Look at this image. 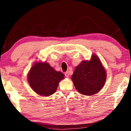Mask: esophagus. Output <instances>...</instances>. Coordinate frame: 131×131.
<instances>
[{
	"label": "esophagus",
	"mask_w": 131,
	"mask_h": 131,
	"mask_svg": "<svg viewBox=\"0 0 131 131\" xmlns=\"http://www.w3.org/2000/svg\"><path fill=\"white\" fill-rule=\"evenodd\" d=\"M65 77H66V78H69V71L65 72Z\"/></svg>",
	"instance_id": "esophagus-1"
}]
</instances>
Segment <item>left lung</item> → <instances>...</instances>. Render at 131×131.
I'll return each instance as SVG.
<instances>
[{
    "instance_id": "1",
    "label": "left lung",
    "mask_w": 131,
    "mask_h": 131,
    "mask_svg": "<svg viewBox=\"0 0 131 131\" xmlns=\"http://www.w3.org/2000/svg\"><path fill=\"white\" fill-rule=\"evenodd\" d=\"M71 79L80 93L91 96L98 93L104 87L106 73L99 58L94 54L90 61H83L77 66Z\"/></svg>"
}]
</instances>
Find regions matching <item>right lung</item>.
<instances>
[{"instance_id":"obj_1","label":"right lung","mask_w":131,"mask_h":131,"mask_svg":"<svg viewBox=\"0 0 131 131\" xmlns=\"http://www.w3.org/2000/svg\"><path fill=\"white\" fill-rule=\"evenodd\" d=\"M65 76L56 71L47 62H35L30 69L27 79L33 91L42 96H49L57 90Z\"/></svg>"}]
</instances>
